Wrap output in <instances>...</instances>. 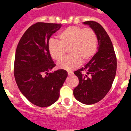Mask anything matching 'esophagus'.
I'll return each mask as SVG.
<instances>
[{
  "instance_id": "34e87169",
  "label": "esophagus",
  "mask_w": 131,
  "mask_h": 131,
  "mask_svg": "<svg viewBox=\"0 0 131 131\" xmlns=\"http://www.w3.org/2000/svg\"><path fill=\"white\" fill-rule=\"evenodd\" d=\"M68 73L69 75H73V72H71V71H68Z\"/></svg>"
}]
</instances>
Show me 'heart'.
<instances>
[{"label":"heart","instance_id":"b5f03b06","mask_svg":"<svg viewBox=\"0 0 131 131\" xmlns=\"http://www.w3.org/2000/svg\"><path fill=\"white\" fill-rule=\"evenodd\" d=\"M58 38V41H50L48 52L53 60L60 61L64 57L65 48H68L70 55L58 64L59 68L68 71L78 67L81 62H87L97 51L98 37L91 28L70 26L60 32Z\"/></svg>","mask_w":131,"mask_h":131}]
</instances>
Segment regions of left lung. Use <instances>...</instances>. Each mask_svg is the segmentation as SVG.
<instances>
[{
    "instance_id": "obj_1",
    "label": "left lung",
    "mask_w": 131,
    "mask_h": 131,
    "mask_svg": "<svg viewBox=\"0 0 131 131\" xmlns=\"http://www.w3.org/2000/svg\"><path fill=\"white\" fill-rule=\"evenodd\" d=\"M95 31L98 37V52L84 68L74 71L79 84L73 90L76 100L84 104H93L104 98L112 87L117 69V58L111 39L100 24L83 22Z\"/></svg>"
}]
</instances>
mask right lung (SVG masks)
<instances>
[{
    "instance_id": "right-lung-1",
    "label": "right lung",
    "mask_w": 131,
    "mask_h": 131,
    "mask_svg": "<svg viewBox=\"0 0 131 131\" xmlns=\"http://www.w3.org/2000/svg\"><path fill=\"white\" fill-rule=\"evenodd\" d=\"M61 27V24H33L23 35L16 48L14 77L17 85L30 102L39 107H47L57 101L68 77L64 69L48 73L56 66L48 52V42Z\"/></svg>"
}]
</instances>
